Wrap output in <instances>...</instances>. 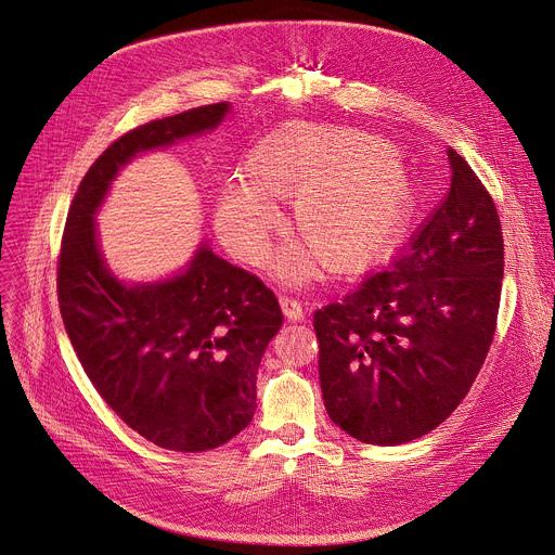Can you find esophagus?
I'll return each mask as SVG.
<instances>
[{"instance_id":"obj_1","label":"esophagus","mask_w":555,"mask_h":555,"mask_svg":"<svg viewBox=\"0 0 555 555\" xmlns=\"http://www.w3.org/2000/svg\"><path fill=\"white\" fill-rule=\"evenodd\" d=\"M281 308H283V314L287 321H304L306 317V310L304 306H300V300L294 298V296H281Z\"/></svg>"}]
</instances>
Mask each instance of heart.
<instances>
[{"label":"heart","instance_id":"obj_1","mask_svg":"<svg viewBox=\"0 0 555 555\" xmlns=\"http://www.w3.org/2000/svg\"><path fill=\"white\" fill-rule=\"evenodd\" d=\"M251 183L230 181L215 223L243 263H259L279 228L268 196L289 198L294 228L330 266H351L376 251L396 230L410 201V175L389 147L357 130H287L263 139L249 157ZM314 257L292 249L276 261L287 281L306 279Z\"/></svg>","mask_w":555,"mask_h":555}]
</instances>
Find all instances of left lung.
Returning <instances> with one entry per match:
<instances>
[{"label":"left lung","mask_w":555,"mask_h":555,"mask_svg":"<svg viewBox=\"0 0 555 555\" xmlns=\"http://www.w3.org/2000/svg\"><path fill=\"white\" fill-rule=\"evenodd\" d=\"M451 190L391 268L314 312L330 418L367 444L436 429L474 385L495 334L505 245L493 198L447 150Z\"/></svg>","instance_id":"8db88e82"}]
</instances>
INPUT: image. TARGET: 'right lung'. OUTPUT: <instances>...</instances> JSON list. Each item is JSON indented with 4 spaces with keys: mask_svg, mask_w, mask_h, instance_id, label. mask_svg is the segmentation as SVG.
<instances>
[{
    "mask_svg": "<svg viewBox=\"0 0 555 555\" xmlns=\"http://www.w3.org/2000/svg\"><path fill=\"white\" fill-rule=\"evenodd\" d=\"M225 113V102L198 106L115 139L81 179L62 236L57 298L86 376L130 429L170 451H208L249 425L261 357L283 325L279 298L210 247L166 283L126 287L99 255L92 215L130 157Z\"/></svg>",
    "mask_w": 555,
    "mask_h": 555,
    "instance_id": "1",
    "label": "right lung"
}]
</instances>
